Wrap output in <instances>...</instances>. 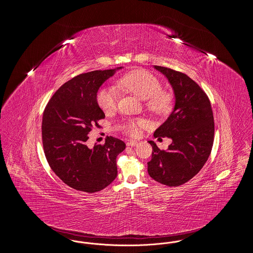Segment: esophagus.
<instances>
[{"mask_svg":"<svg viewBox=\"0 0 253 253\" xmlns=\"http://www.w3.org/2000/svg\"><path fill=\"white\" fill-rule=\"evenodd\" d=\"M136 145H137V142L134 141V140H129V141L127 142V146H128V147H134V146H136Z\"/></svg>","mask_w":253,"mask_h":253,"instance_id":"1","label":"esophagus"}]
</instances>
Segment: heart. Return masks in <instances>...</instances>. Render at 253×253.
<instances>
[{
	"label": "heart",
	"mask_w": 253,
	"mask_h": 253,
	"mask_svg": "<svg viewBox=\"0 0 253 253\" xmlns=\"http://www.w3.org/2000/svg\"><path fill=\"white\" fill-rule=\"evenodd\" d=\"M118 86L126 89L135 96L145 99L147 107L153 111L164 112L170 106V94L162 90L160 81L152 73L143 69H136L125 74L118 82ZM120 100V94L116 87L100 88L96 93V102L105 113L115 111ZM146 122L140 119H130L124 123V130L132 135H137Z\"/></svg>",
	"instance_id": "heart-1"
}]
</instances>
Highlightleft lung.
I'll return each instance as SVG.
<instances>
[{
    "label": "left lung",
    "instance_id": "1",
    "mask_svg": "<svg viewBox=\"0 0 253 253\" xmlns=\"http://www.w3.org/2000/svg\"><path fill=\"white\" fill-rule=\"evenodd\" d=\"M171 85L175 103L166 121L154 133L155 137L171 138L167 151L153 147L148 162L149 175L158 183L177 187L192 179L211 155L214 138V121L210 99L201 87L184 73L154 66Z\"/></svg>",
    "mask_w": 253,
    "mask_h": 253
}]
</instances>
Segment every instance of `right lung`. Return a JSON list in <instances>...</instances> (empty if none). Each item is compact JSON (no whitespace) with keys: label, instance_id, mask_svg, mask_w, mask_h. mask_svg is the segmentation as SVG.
<instances>
[{"label":"right lung","instance_id":"1","mask_svg":"<svg viewBox=\"0 0 253 253\" xmlns=\"http://www.w3.org/2000/svg\"><path fill=\"white\" fill-rule=\"evenodd\" d=\"M122 67L81 74L61 85L44 109L42 135L44 155L52 170L73 189L99 192L118 175L117 157L126 145L108 136L90 149L88 133L105 118L96 102L99 87Z\"/></svg>","mask_w":253,"mask_h":253}]
</instances>
